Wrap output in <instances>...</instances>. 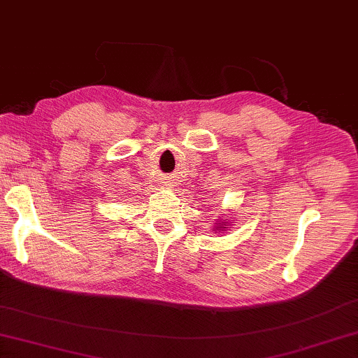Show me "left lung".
Returning <instances> with one entry per match:
<instances>
[{"label": "left lung", "mask_w": 358, "mask_h": 358, "mask_svg": "<svg viewBox=\"0 0 358 358\" xmlns=\"http://www.w3.org/2000/svg\"><path fill=\"white\" fill-rule=\"evenodd\" d=\"M218 224H220V222H218ZM220 231H221V227H220Z\"/></svg>", "instance_id": "obj_1"}]
</instances>
